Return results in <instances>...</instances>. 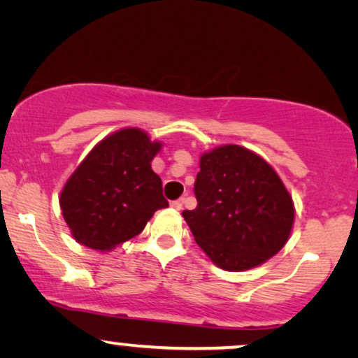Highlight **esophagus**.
<instances>
[{
	"mask_svg": "<svg viewBox=\"0 0 358 358\" xmlns=\"http://www.w3.org/2000/svg\"><path fill=\"white\" fill-rule=\"evenodd\" d=\"M171 208H173V210H182L183 208V200L182 198H180V200H175V201H171Z\"/></svg>",
	"mask_w": 358,
	"mask_h": 358,
	"instance_id": "esophagus-1",
	"label": "esophagus"
}]
</instances>
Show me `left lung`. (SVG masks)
<instances>
[{
    "mask_svg": "<svg viewBox=\"0 0 358 358\" xmlns=\"http://www.w3.org/2000/svg\"><path fill=\"white\" fill-rule=\"evenodd\" d=\"M194 210L183 218L194 241L226 271L262 264L280 251L294 223L292 198L268 162L239 145L201 155Z\"/></svg>",
    "mask_w": 358,
    "mask_h": 358,
    "instance_id": "1",
    "label": "left lung"
}]
</instances>
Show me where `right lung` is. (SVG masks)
Segmentation results:
<instances>
[{
	"label": "right lung",
	"mask_w": 358,
	"mask_h": 358,
	"mask_svg": "<svg viewBox=\"0 0 358 358\" xmlns=\"http://www.w3.org/2000/svg\"><path fill=\"white\" fill-rule=\"evenodd\" d=\"M158 150L160 143L138 129L112 134L92 148L59 198L76 241L108 251L142 233L153 213L169 206L152 170Z\"/></svg>",
	"instance_id": "obj_1"
}]
</instances>
